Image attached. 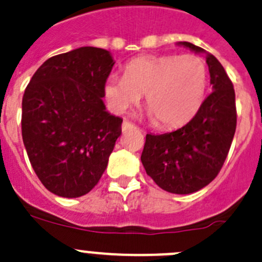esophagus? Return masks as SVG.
I'll use <instances>...</instances> for the list:
<instances>
[{
    "label": "esophagus",
    "instance_id": "1",
    "mask_svg": "<svg viewBox=\"0 0 262 262\" xmlns=\"http://www.w3.org/2000/svg\"><path fill=\"white\" fill-rule=\"evenodd\" d=\"M131 128H136V126L134 125V123L128 122V121H123L122 123V131H127V130H131Z\"/></svg>",
    "mask_w": 262,
    "mask_h": 262
}]
</instances>
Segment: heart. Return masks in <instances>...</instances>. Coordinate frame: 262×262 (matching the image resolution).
Masks as SVG:
<instances>
[{
	"label": "heart",
	"instance_id": "obj_1",
	"mask_svg": "<svg viewBox=\"0 0 262 262\" xmlns=\"http://www.w3.org/2000/svg\"><path fill=\"white\" fill-rule=\"evenodd\" d=\"M208 70L193 54L142 56L125 67L123 77L105 80L104 95L113 111L125 112L145 94L149 116L163 128L187 123L205 99Z\"/></svg>",
	"mask_w": 262,
	"mask_h": 262
}]
</instances>
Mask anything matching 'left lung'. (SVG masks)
<instances>
[{
	"label": "left lung",
	"instance_id": "1",
	"mask_svg": "<svg viewBox=\"0 0 262 262\" xmlns=\"http://www.w3.org/2000/svg\"><path fill=\"white\" fill-rule=\"evenodd\" d=\"M177 46L205 54L213 93L185 126L167 134H147L141 163L160 188L188 195L218 176L234 137L237 112L233 84L218 59L190 42Z\"/></svg>",
	"mask_w": 262,
	"mask_h": 262
}]
</instances>
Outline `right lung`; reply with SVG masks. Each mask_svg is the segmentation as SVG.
I'll list each match as a JSON object with an SVG mask.
<instances>
[{
	"mask_svg": "<svg viewBox=\"0 0 262 262\" xmlns=\"http://www.w3.org/2000/svg\"><path fill=\"white\" fill-rule=\"evenodd\" d=\"M110 51L80 47L51 57L23 97V141L44 187L61 198L89 192L107 168L122 118L105 108Z\"/></svg>",
	"mask_w": 262,
	"mask_h": 262,
	"instance_id": "add662e5",
	"label": "right lung"
}]
</instances>
